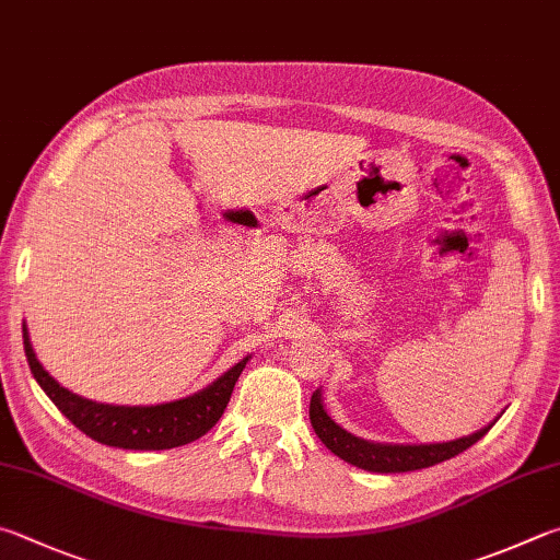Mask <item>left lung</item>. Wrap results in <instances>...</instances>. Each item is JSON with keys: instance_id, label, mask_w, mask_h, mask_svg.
Returning <instances> with one entry per match:
<instances>
[{"instance_id": "obj_1", "label": "left lung", "mask_w": 560, "mask_h": 560, "mask_svg": "<svg viewBox=\"0 0 560 560\" xmlns=\"http://www.w3.org/2000/svg\"><path fill=\"white\" fill-rule=\"evenodd\" d=\"M494 423L497 419L492 423H487L485 429L448 443H421V445L374 443V441L358 439V435L345 431L340 423H335L328 416V411H325L320 389H315L311 396V425L315 435L323 441L325 448L338 455L340 460L350 463L354 467H362V470H370V472H411V470H423V467L439 465L443 460H451V457L460 455L463 451H467L470 445L480 441Z\"/></svg>"}]
</instances>
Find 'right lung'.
<instances>
[{
	"label": "right lung",
	"instance_id": "right-lung-1",
	"mask_svg": "<svg viewBox=\"0 0 560 560\" xmlns=\"http://www.w3.org/2000/svg\"><path fill=\"white\" fill-rule=\"evenodd\" d=\"M22 330L28 368H32V374L40 389L58 406V411L93 441L125 451H168L190 441H198L200 435H206L220 421L222 411L228 409L235 382L249 362L247 354L235 368L220 374L215 382H210L200 392L183 396V399L176 401L151 406L100 404L73 394L50 377L32 348L26 323Z\"/></svg>",
	"mask_w": 560,
	"mask_h": 560
}]
</instances>
